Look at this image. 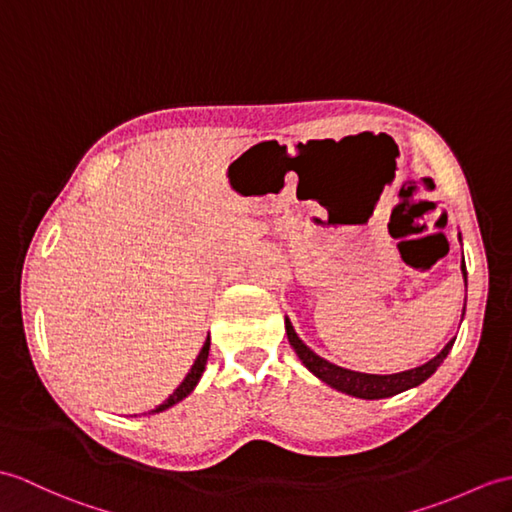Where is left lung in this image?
Returning a JSON list of instances; mask_svg holds the SVG:
<instances>
[{"label":"left lung","instance_id":"left-lung-1","mask_svg":"<svg viewBox=\"0 0 512 512\" xmlns=\"http://www.w3.org/2000/svg\"><path fill=\"white\" fill-rule=\"evenodd\" d=\"M462 277H465L467 285V266H465V257H462ZM462 316H465V310H462ZM285 334H288V340L292 344V349L299 355V360L307 366V371L314 373L320 382H325L327 386L336 388L344 395L358 397V399H386L392 395H399L403 390H410L414 386L423 384L427 377H432L436 373V368L443 364L447 358V353L454 347L456 338H451L443 351L434 355L430 362H425L417 368H410V371H401V373H392V375H371V373H358L351 371V368H342L338 364H331L329 360L320 358L318 353H314L307 344L296 334L290 318L285 316Z\"/></svg>","mask_w":512,"mask_h":512}]
</instances>
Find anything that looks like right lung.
<instances>
[{
    "instance_id": "right-lung-1",
    "label": "right lung",
    "mask_w": 512,
    "mask_h": 512,
    "mask_svg": "<svg viewBox=\"0 0 512 512\" xmlns=\"http://www.w3.org/2000/svg\"><path fill=\"white\" fill-rule=\"evenodd\" d=\"M209 336H207V340H205V344H202V349H200V353H198V358H196V362H194V366L189 368V373L185 375V379L181 382V386H178L172 395L165 399L161 406H157L154 410H150L148 414H157V412H163V410H168V408H172L174 403H178V401H183L189 392H192L194 388H196V384L200 382V377H202V371H205V366H207V358H209Z\"/></svg>"
}]
</instances>
